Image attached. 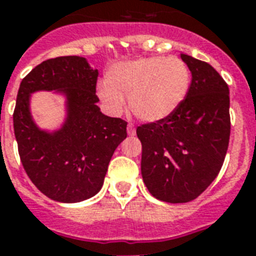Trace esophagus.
<instances>
[{"mask_svg":"<svg viewBox=\"0 0 256 256\" xmlns=\"http://www.w3.org/2000/svg\"><path fill=\"white\" fill-rule=\"evenodd\" d=\"M128 136H136V128L132 124H128Z\"/></svg>","mask_w":256,"mask_h":256,"instance_id":"1","label":"esophagus"}]
</instances>
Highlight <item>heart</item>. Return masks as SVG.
Masks as SVG:
<instances>
[{"instance_id":"b5f03b06","label":"heart","mask_w":256,"mask_h":256,"mask_svg":"<svg viewBox=\"0 0 256 256\" xmlns=\"http://www.w3.org/2000/svg\"><path fill=\"white\" fill-rule=\"evenodd\" d=\"M190 86V72L180 58L148 57L120 62L108 70L98 96L112 112L124 108V96L132 114L148 124L166 120L182 104Z\"/></svg>"}]
</instances>
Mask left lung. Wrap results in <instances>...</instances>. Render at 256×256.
Returning <instances> with one entry per match:
<instances>
[{
  "instance_id": "8db88e82",
  "label": "left lung",
  "mask_w": 256,
  "mask_h": 256,
  "mask_svg": "<svg viewBox=\"0 0 256 256\" xmlns=\"http://www.w3.org/2000/svg\"><path fill=\"white\" fill-rule=\"evenodd\" d=\"M191 72L186 98L168 118L136 128L140 172L152 196L168 203L198 198L222 168L230 140V92L207 62L187 54Z\"/></svg>"
}]
</instances>
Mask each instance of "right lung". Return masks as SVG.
<instances>
[{
	"instance_id": "right-lung-1",
	"label": "right lung",
	"mask_w": 256,
	"mask_h": 256,
	"mask_svg": "<svg viewBox=\"0 0 256 256\" xmlns=\"http://www.w3.org/2000/svg\"><path fill=\"white\" fill-rule=\"evenodd\" d=\"M98 70L86 58L66 56L44 61L22 80L14 108V136L22 166L48 198L82 202L100 190L108 162L128 136V122L100 112L96 94ZM36 91H56L66 98L61 128L46 132L30 112Z\"/></svg>"
}]
</instances>
